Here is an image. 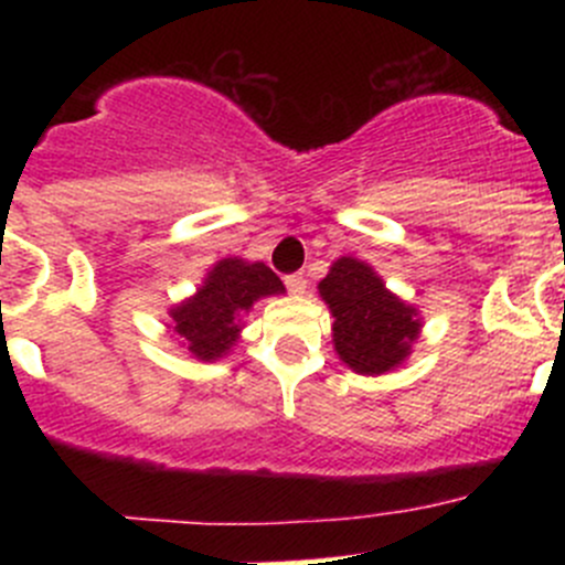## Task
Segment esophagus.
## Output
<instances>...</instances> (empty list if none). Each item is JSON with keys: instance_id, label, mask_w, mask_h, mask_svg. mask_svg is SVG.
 Listing matches in <instances>:
<instances>
[{"instance_id": "1", "label": "esophagus", "mask_w": 565, "mask_h": 565, "mask_svg": "<svg viewBox=\"0 0 565 565\" xmlns=\"http://www.w3.org/2000/svg\"><path fill=\"white\" fill-rule=\"evenodd\" d=\"M284 284H287V289H289V292H292V295H303L306 287H309V281H306L303 273H292V276L284 278Z\"/></svg>"}]
</instances>
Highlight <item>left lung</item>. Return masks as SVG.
I'll return each mask as SVG.
<instances>
[{
  "label": "left lung",
  "instance_id": "obj_1",
  "mask_svg": "<svg viewBox=\"0 0 565 565\" xmlns=\"http://www.w3.org/2000/svg\"><path fill=\"white\" fill-rule=\"evenodd\" d=\"M319 295L333 311V344L341 361L361 374H383L407 358L420 322L413 306L385 289L363 262L341 256L319 281Z\"/></svg>",
  "mask_w": 565,
  "mask_h": 565
}]
</instances>
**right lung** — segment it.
I'll list each match as a JSON object with an SVG mask.
<instances>
[{"mask_svg":"<svg viewBox=\"0 0 565 565\" xmlns=\"http://www.w3.org/2000/svg\"><path fill=\"white\" fill-rule=\"evenodd\" d=\"M284 292L276 273L262 262L221 259L204 278V287L172 309L174 333L199 361H215L235 344L241 317L265 295Z\"/></svg>","mask_w":565,"mask_h":565,"instance_id":"right-lung-1","label":"right lung"}]
</instances>
